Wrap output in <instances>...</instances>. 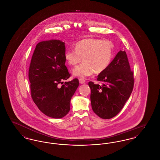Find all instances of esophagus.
Masks as SVG:
<instances>
[{
	"instance_id": "obj_1",
	"label": "esophagus",
	"mask_w": 160,
	"mask_h": 160,
	"mask_svg": "<svg viewBox=\"0 0 160 160\" xmlns=\"http://www.w3.org/2000/svg\"><path fill=\"white\" fill-rule=\"evenodd\" d=\"M79 83L80 84L84 83H85V80H84V78H79Z\"/></svg>"
}]
</instances>
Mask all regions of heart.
Masks as SVG:
<instances>
[{"mask_svg":"<svg viewBox=\"0 0 160 160\" xmlns=\"http://www.w3.org/2000/svg\"><path fill=\"white\" fill-rule=\"evenodd\" d=\"M113 48L107 40L88 38L77 42L75 50L65 52V59L69 65L76 66L82 60L83 62L73 69L74 76L84 78L94 72L99 74L109 66L113 58Z\"/></svg>","mask_w":160,"mask_h":160,"instance_id":"heart-1","label":"heart"}]
</instances>
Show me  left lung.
I'll use <instances>...</instances> for the list:
<instances>
[{
	"label": "left lung",
	"mask_w": 160,
	"mask_h": 160,
	"mask_svg": "<svg viewBox=\"0 0 160 160\" xmlns=\"http://www.w3.org/2000/svg\"><path fill=\"white\" fill-rule=\"evenodd\" d=\"M133 74L126 52L119 51L108 68L98 76L97 80L102 85L92 82L88 83L92 108L95 114L108 119L119 113L132 91Z\"/></svg>",
	"instance_id": "obj_1"
}]
</instances>
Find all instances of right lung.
Returning <instances> with one entry per match:
<instances>
[{
	"instance_id": "add662e5",
	"label": "right lung",
	"mask_w": 160,
	"mask_h": 160,
	"mask_svg": "<svg viewBox=\"0 0 160 160\" xmlns=\"http://www.w3.org/2000/svg\"><path fill=\"white\" fill-rule=\"evenodd\" d=\"M65 42L48 40L37 44L29 69L31 97L38 108L46 116L60 119L68 113L71 99L79 82L70 77L65 66Z\"/></svg>"
}]
</instances>
